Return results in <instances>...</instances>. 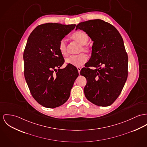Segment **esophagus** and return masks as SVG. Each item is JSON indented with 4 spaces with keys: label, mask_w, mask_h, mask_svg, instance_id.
<instances>
[{
    "label": "esophagus",
    "mask_w": 147,
    "mask_h": 147,
    "mask_svg": "<svg viewBox=\"0 0 147 147\" xmlns=\"http://www.w3.org/2000/svg\"><path fill=\"white\" fill-rule=\"evenodd\" d=\"M81 69L82 68H80V67H77V69H78V73H80V70H81Z\"/></svg>",
    "instance_id": "34e87169"
}]
</instances>
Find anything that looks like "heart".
I'll return each mask as SVG.
<instances>
[{
	"label": "heart",
	"instance_id": "b5f03b06",
	"mask_svg": "<svg viewBox=\"0 0 147 147\" xmlns=\"http://www.w3.org/2000/svg\"><path fill=\"white\" fill-rule=\"evenodd\" d=\"M71 38L74 41L77 42L81 44V47H80L79 52H81L82 50L86 52H89L90 49L86 44L89 40V37L87 34L84 32L78 31L74 32L71 36ZM58 48L60 54L66 57L68 54L67 44L64 40H61L59 42ZM87 61V57L84 53H80L78 55H72L66 59V62L71 65L75 67H82L84 63Z\"/></svg>",
	"mask_w": 147,
	"mask_h": 147
}]
</instances>
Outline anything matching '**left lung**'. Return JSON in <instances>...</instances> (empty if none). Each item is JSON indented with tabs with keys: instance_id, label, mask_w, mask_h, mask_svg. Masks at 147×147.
Masks as SVG:
<instances>
[{
	"instance_id": "1",
	"label": "left lung",
	"mask_w": 147,
	"mask_h": 147,
	"mask_svg": "<svg viewBox=\"0 0 147 147\" xmlns=\"http://www.w3.org/2000/svg\"><path fill=\"white\" fill-rule=\"evenodd\" d=\"M78 29L93 41L90 59L80 72L87 79L85 96L96 105L109 106L119 97L127 78L128 57L123 39L114 26L101 20L79 23L76 30ZM102 64L103 68H89Z\"/></svg>"
}]
</instances>
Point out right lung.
<instances>
[{
	"mask_svg": "<svg viewBox=\"0 0 147 147\" xmlns=\"http://www.w3.org/2000/svg\"><path fill=\"white\" fill-rule=\"evenodd\" d=\"M76 24L47 23L38 26L29 36L23 53L24 77L34 99L47 108H55L67 101L77 69L64 62L58 46Z\"/></svg>",
	"mask_w": 147,
	"mask_h": 147,
	"instance_id": "right-lung-1",
	"label": "right lung"
}]
</instances>
